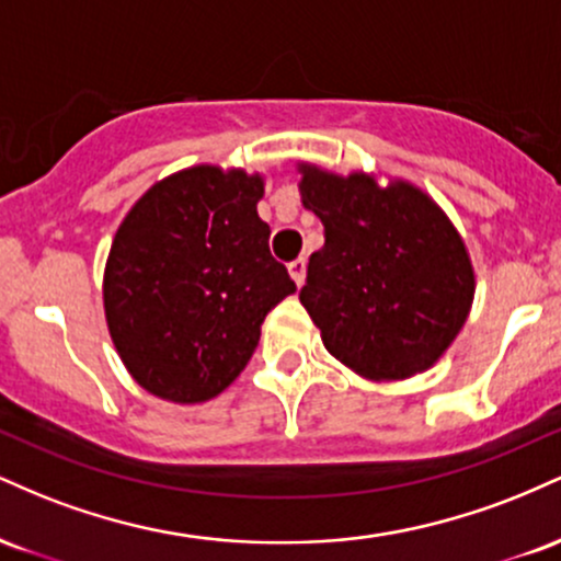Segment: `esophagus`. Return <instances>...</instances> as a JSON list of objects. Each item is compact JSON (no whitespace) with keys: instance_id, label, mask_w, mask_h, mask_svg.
I'll use <instances>...</instances> for the list:
<instances>
[{"instance_id":"esophagus-1","label":"esophagus","mask_w":561,"mask_h":561,"mask_svg":"<svg viewBox=\"0 0 561 561\" xmlns=\"http://www.w3.org/2000/svg\"><path fill=\"white\" fill-rule=\"evenodd\" d=\"M287 268H289V276H293L295 285L302 287V282H306V259H295Z\"/></svg>"}]
</instances>
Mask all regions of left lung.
I'll list each match as a JSON object with an SVG mask.
<instances>
[{"instance_id":"1","label":"left lung","mask_w":561,"mask_h":561,"mask_svg":"<svg viewBox=\"0 0 561 561\" xmlns=\"http://www.w3.org/2000/svg\"><path fill=\"white\" fill-rule=\"evenodd\" d=\"M300 199L324 224L300 302L327 351L375 382L437 364L474 300V268L446 210L405 179L300 163Z\"/></svg>"}]
</instances>
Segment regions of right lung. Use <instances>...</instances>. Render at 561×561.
<instances>
[{
	"label": "right lung",
	"instance_id": "right-lung-1",
	"mask_svg": "<svg viewBox=\"0 0 561 561\" xmlns=\"http://www.w3.org/2000/svg\"><path fill=\"white\" fill-rule=\"evenodd\" d=\"M266 179L199 163L131 205L102 276L105 321L139 388L203 403L248 366L261 324L295 293L259 216Z\"/></svg>",
	"mask_w": 561,
	"mask_h": 561
}]
</instances>
